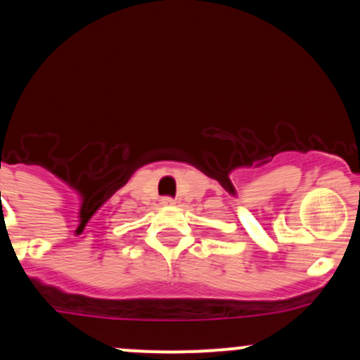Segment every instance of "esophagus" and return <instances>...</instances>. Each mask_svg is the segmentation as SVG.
Segmentation results:
<instances>
[{"label": "esophagus", "mask_w": 360, "mask_h": 360, "mask_svg": "<svg viewBox=\"0 0 360 360\" xmlns=\"http://www.w3.org/2000/svg\"><path fill=\"white\" fill-rule=\"evenodd\" d=\"M160 203H162L164 206H174L176 205V200H172V198L166 196V198H162V200H160Z\"/></svg>", "instance_id": "obj_1"}]
</instances>
